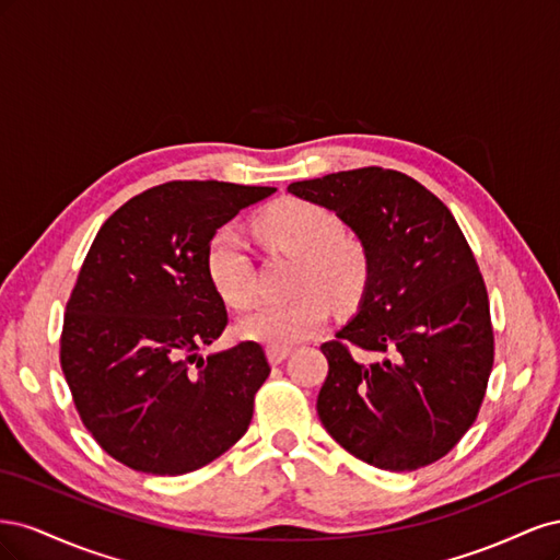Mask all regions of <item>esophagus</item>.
<instances>
[{"label": "esophagus", "instance_id": "esophagus-1", "mask_svg": "<svg viewBox=\"0 0 560 560\" xmlns=\"http://www.w3.org/2000/svg\"><path fill=\"white\" fill-rule=\"evenodd\" d=\"M266 352L270 364H282L287 360V354H290V348H268Z\"/></svg>", "mask_w": 560, "mask_h": 560}]
</instances>
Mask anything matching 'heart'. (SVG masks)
<instances>
[{
    "label": "heart",
    "instance_id": "b5f03b06",
    "mask_svg": "<svg viewBox=\"0 0 560 560\" xmlns=\"http://www.w3.org/2000/svg\"><path fill=\"white\" fill-rule=\"evenodd\" d=\"M257 233L270 247L299 261L292 284L299 296L287 303H261L241 315L235 331L245 341L292 348L325 329L329 303L338 311L358 306L369 282V257L358 238L343 233V222L331 210L287 198L257 219ZM206 268L229 306L238 308L252 301L257 290L254 264L238 231L224 226L212 235Z\"/></svg>",
    "mask_w": 560,
    "mask_h": 560
}]
</instances>
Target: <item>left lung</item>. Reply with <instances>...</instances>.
I'll return each instance as SVG.
<instances>
[{
  "mask_svg": "<svg viewBox=\"0 0 560 560\" xmlns=\"http://www.w3.org/2000/svg\"><path fill=\"white\" fill-rule=\"evenodd\" d=\"M287 191L331 210L369 257L358 315L319 348L329 362L322 425L378 469L436 463L477 420L495 350L488 292L460 226L425 186L383 167ZM350 345L384 358L364 365Z\"/></svg>",
  "mask_w": 560,
  "mask_h": 560,
  "instance_id": "1",
  "label": "left lung"
}]
</instances>
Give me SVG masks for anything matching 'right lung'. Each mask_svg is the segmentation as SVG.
<instances>
[{
	"mask_svg": "<svg viewBox=\"0 0 560 560\" xmlns=\"http://www.w3.org/2000/svg\"><path fill=\"white\" fill-rule=\"evenodd\" d=\"M273 191L165 182L97 231L67 301L60 364L83 425L114 460L179 477L247 432L270 366L254 341L198 354L229 322L206 252L217 229Z\"/></svg>",
	"mask_w": 560,
	"mask_h": 560,
	"instance_id": "1",
	"label": "right lung"
}]
</instances>
